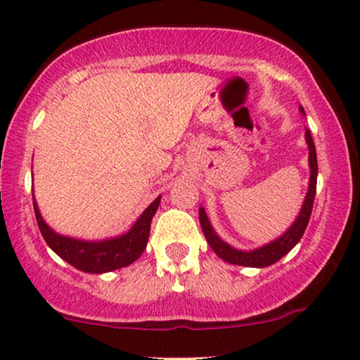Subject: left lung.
Here are the masks:
<instances>
[{
    "label": "left lung",
    "instance_id": "left-lung-1",
    "mask_svg": "<svg viewBox=\"0 0 360 360\" xmlns=\"http://www.w3.org/2000/svg\"><path fill=\"white\" fill-rule=\"evenodd\" d=\"M301 113H304L303 107H301ZM304 136L309 148V169H311L308 194H306L304 202L301 205V212L298 217H296L293 225L286 230L283 236L278 237L276 240H273L270 243H266V245L255 248V250H250V252L237 250V248L230 247L229 243H225L222 238L214 232L205 210L202 207L199 209V222H200V227H202L205 240H207L210 248H212V250L217 253L224 262L232 263V265L265 268V266L273 265V263H276L281 257H285L286 253H288L291 248L301 240L306 227H308L311 210H313V202L316 195V181H318V160H316V148H314L313 138H311V131L308 128H306Z\"/></svg>",
    "mask_w": 360,
    "mask_h": 360
}]
</instances>
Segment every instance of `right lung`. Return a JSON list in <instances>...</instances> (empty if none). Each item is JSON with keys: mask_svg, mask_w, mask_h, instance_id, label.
<instances>
[{"mask_svg": "<svg viewBox=\"0 0 360 360\" xmlns=\"http://www.w3.org/2000/svg\"><path fill=\"white\" fill-rule=\"evenodd\" d=\"M161 202V195L156 198L140 215L135 225L123 236L108 238L100 242H85L77 240L65 236H59L41 217L37 209L34 194H32V204H34V214L37 225L44 237L47 245L59 255L62 260L70 263L77 270L85 273H107L118 270V268L131 265L145 252L148 237H150L151 219L156 214L158 205Z\"/></svg>", "mask_w": 360, "mask_h": 360, "instance_id": "1", "label": "right lung"}]
</instances>
